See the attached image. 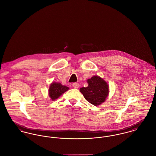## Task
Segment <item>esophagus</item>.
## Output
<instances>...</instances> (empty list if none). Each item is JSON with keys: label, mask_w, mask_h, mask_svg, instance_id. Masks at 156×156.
<instances>
[{"label": "esophagus", "mask_w": 156, "mask_h": 156, "mask_svg": "<svg viewBox=\"0 0 156 156\" xmlns=\"http://www.w3.org/2000/svg\"><path fill=\"white\" fill-rule=\"evenodd\" d=\"M72 86L76 89H78L79 87V84L78 83H73L72 84Z\"/></svg>", "instance_id": "esophagus-1"}]
</instances>
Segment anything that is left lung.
I'll return each instance as SVG.
<instances>
[{"mask_svg":"<svg viewBox=\"0 0 156 156\" xmlns=\"http://www.w3.org/2000/svg\"><path fill=\"white\" fill-rule=\"evenodd\" d=\"M87 82L88 86L80 89L86 100L94 106L99 105L105 102L109 94L107 83L98 76L92 77Z\"/></svg>","mask_w":156,"mask_h":156,"instance_id":"left-lung-1","label":"left lung"}]
</instances>
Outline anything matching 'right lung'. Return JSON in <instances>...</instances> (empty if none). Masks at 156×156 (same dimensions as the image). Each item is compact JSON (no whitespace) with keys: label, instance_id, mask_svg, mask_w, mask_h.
Instances as JSON below:
<instances>
[{"label":"right lung","instance_id":"add662e5","mask_svg":"<svg viewBox=\"0 0 156 156\" xmlns=\"http://www.w3.org/2000/svg\"><path fill=\"white\" fill-rule=\"evenodd\" d=\"M69 87L61 83H52L49 88V96L52 101L57 99L63 93L69 90Z\"/></svg>","mask_w":156,"mask_h":156}]
</instances>
